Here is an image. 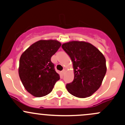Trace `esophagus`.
Returning a JSON list of instances; mask_svg holds the SVG:
<instances>
[{"mask_svg": "<svg viewBox=\"0 0 125 125\" xmlns=\"http://www.w3.org/2000/svg\"><path fill=\"white\" fill-rule=\"evenodd\" d=\"M61 73H62V75H63L64 74H65V69L63 70V71L61 72Z\"/></svg>", "mask_w": 125, "mask_h": 125, "instance_id": "1", "label": "esophagus"}]
</instances>
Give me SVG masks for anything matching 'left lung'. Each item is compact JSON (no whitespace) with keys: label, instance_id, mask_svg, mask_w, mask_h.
Returning a JSON list of instances; mask_svg holds the SVG:
<instances>
[{"label":"left lung","instance_id":"1","mask_svg":"<svg viewBox=\"0 0 125 125\" xmlns=\"http://www.w3.org/2000/svg\"><path fill=\"white\" fill-rule=\"evenodd\" d=\"M62 49L73 63L74 79L66 84L71 94L78 98L93 95L100 87L107 71L105 59L91 43L72 41L63 44Z\"/></svg>","mask_w":125,"mask_h":125}]
</instances>
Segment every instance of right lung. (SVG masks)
Returning a JSON list of instances; mask_svg holds the SVG:
<instances>
[{"label":"right lung","instance_id":"add662e5","mask_svg":"<svg viewBox=\"0 0 125 125\" xmlns=\"http://www.w3.org/2000/svg\"><path fill=\"white\" fill-rule=\"evenodd\" d=\"M61 45L56 40H41L31 45L21 56L19 76L26 90L34 97L49 94L59 80L51 57Z\"/></svg>","mask_w":125,"mask_h":125}]
</instances>
